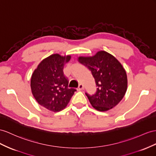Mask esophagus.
<instances>
[{"mask_svg": "<svg viewBox=\"0 0 156 156\" xmlns=\"http://www.w3.org/2000/svg\"><path fill=\"white\" fill-rule=\"evenodd\" d=\"M83 88H84V87H83V85L82 84V83H80L79 86H78V90H82Z\"/></svg>", "mask_w": 156, "mask_h": 156, "instance_id": "1", "label": "esophagus"}]
</instances>
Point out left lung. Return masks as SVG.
<instances>
[{
	"mask_svg": "<svg viewBox=\"0 0 156 156\" xmlns=\"http://www.w3.org/2000/svg\"><path fill=\"white\" fill-rule=\"evenodd\" d=\"M79 62L91 70L96 84L93 95L86 92L95 109L106 111L121 101L127 88V76L121 64L113 55L99 51L94 57H79Z\"/></svg>",
	"mask_w": 156,
	"mask_h": 156,
	"instance_id": "1",
	"label": "left lung"
}]
</instances>
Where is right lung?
<instances>
[{
    "mask_svg": "<svg viewBox=\"0 0 156 156\" xmlns=\"http://www.w3.org/2000/svg\"><path fill=\"white\" fill-rule=\"evenodd\" d=\"M70 56L54 54L45 58L35 70L31 88L39 104L53 112L65 109L76 90L69 88V80L64 74L65 63Z\"/></svg>",
    "mask_w": 156,
    "mask_h": 156,
    "instance_id": "1",
    "label": "right lung"
}]
</instances>
